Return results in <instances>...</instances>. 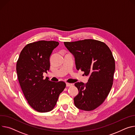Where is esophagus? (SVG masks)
I'll use <instances>...</instances> for the list:
<instances>
[{
	"label": "esophagus",
	"instance_id": "obj_1",
	"mask_svg": "<svg viewBox=\"0 0 135 135\" xmlns=\"http://www.w3.org/2000/svg\"><path fill=\"white\" fill-rule=\"evenodd\" d=\"M72 85H73V84H71V83H66V86H67V87H70V86H71Z\"/></svg>",
	"mask_w": 135,
	"mask_h": 135
}]
</instances>
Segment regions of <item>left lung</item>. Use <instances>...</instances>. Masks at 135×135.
<instances>
[{
  "instance_id": "8db88e82",
  "label": "left lung",
  "mask_w": 135,
  "mask_h": 135,
  "mask_svg": "<svg viewBox=\"0 0 135 135\" xmlns=\"http://www.w3.org/2000/svg\"><path fill=\"white\" fill-rule=\"evenodd\" d=\"M75 58L76 68L89 76L88 82H76L79 93L74 98L79 109L91 111L100 106L111 89L115 70V60L108 46L101 41L85 39L64 42Z\"/></svg>"
}]
</instances>
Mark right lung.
Instances as JSON below:
<instances>
[{"mask_svg":"<svg viewBox=\"0 0 135 135\" xmlns=\"http://www.w3.org/2000/svg\"><path fill=\"white\" fill-rule=\"evenodd\" d=\"M59 44L44 40L27 44L17 62L18 78L23 95L30 105L40 113L51 111L66 87L63 81L52 82L42 76L50 70L51 55Z\"/></svg>","mask_w":135,"mask_h":135,"instance_id":"1","label":"right lung"}]
</instances>
